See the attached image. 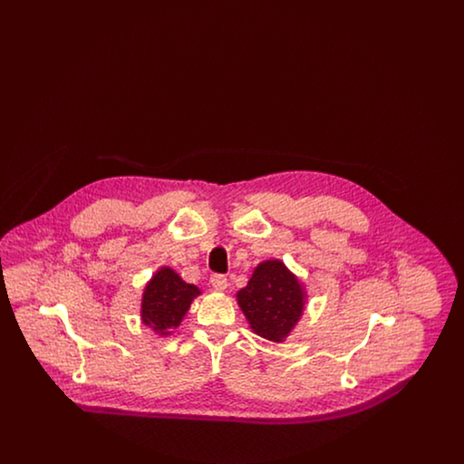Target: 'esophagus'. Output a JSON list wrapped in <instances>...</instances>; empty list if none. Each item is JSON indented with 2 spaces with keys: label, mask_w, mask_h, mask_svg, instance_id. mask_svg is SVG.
Segmentation results:
<instances>
[{
  "label": "esophagus",
  "mask_w": 464,
  "mask_h": 464,
  "mask_svg": "<svg viewBox=\"0 0 464 464\" xmlns=\"http://www.w3.org/2000/svg\"><path fill=\"white\" fill-rule=\"evenodd\" d=\"M210 285L216 288V290H226V287H227V278L222 276V275H212L210 276Z\"/></svg>",
  "instance_id": "1"
}]
</instances>
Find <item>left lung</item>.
Here are the masks:
<instances>
[{
    "label": "left lung",
    "mask_w": 464,
    "mask_h": 464,
    "mask_svg": "<svg viewBox=\"0 0 464 464\" xmlns=\"http://www.w3.org/2000/svg\"><path fill=\"white\" fill-rule=\"evenodd\" d=\"M237 299L254 334L282 343L303 316L306 292L287 266L271 259L254 269Z\"/></svg>",
    "instance_id": "left-lung-1"
}]
</instances>
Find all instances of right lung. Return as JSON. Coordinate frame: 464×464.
<instances>
[{
	"mask_svg": "<svg viewBox=\"0 0 464 464\" xmlns=\"http://www.w3.org/2000/svg\"><path fill=\"white\" fill-rule=\"evenodd\" d=\"M199 294L197 285L186 284L172 267H160L144 287L140 303L142 324L161 337L170 335Z\"/></svg>",
	"mask_w": 464,
	"mask_h": 464,
	"instance_id": "add662e5",
	"label": "right lung"
}]
</instances>
